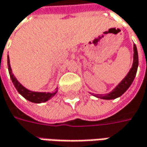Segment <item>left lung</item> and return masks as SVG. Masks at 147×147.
<instances>
[{
  "label": "left lung",
  "instance_id": "obj_1",
  "mask_svg": "<svg viewBox=\"0 0 147 147\" xmlns=\"http://www.w3.org/2000/svg\"><path fill=\"white\" fill-rule=\"evenodd\" d=\"M138 50L137 47L134 45V63L133 66L129 71V73L127 74V76L123 79V80L115 88L111 93L106 94L104 95L102 94H93L94 96L99 98L102 99H106V100H111V99H115L116 98L120 97L124 92L129 89L130 85L132 84L134 81V78L136 76L137 71H138Z\"/></svg>",
  "mask_w": 147,
  "mask_h": 147
}]
</instances>
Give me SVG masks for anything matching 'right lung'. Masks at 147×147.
Segmentation results:
<instances>
[{"label":"right lung","mask_w":147,"mask_h":147,"mask_svg":"<svg viewBox=\"0 0 147 147\" xmlns=\"http://www.w3.org/2000/svg\"><path fill=\"white\" fill-rule=\"evenodd\" d=\"M7 63H8V69H9V73L10 76V78L12 80L14 87L16 88L17 91L19 94L23 96L24 98H26L28 101L35 102V103H41L45 102L46 101H48L50 98H52L55 94H57L58 90L56 89V91H54L53 93H45V92H34L31 91L29 89H26L24 86H23L18 81V80L15 78L14 75L12 73V70L10 67V64H9V58L8 55L7 58Z\"/></svg>","instance_id":"add662e5"}]
</instances>
